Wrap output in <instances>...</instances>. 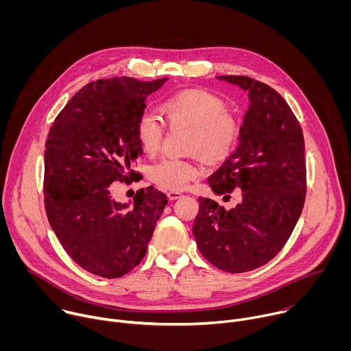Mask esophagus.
Instances as JSON below:
<instances>
[{"label":"esophagus","instance_id":"obj_1","mask_svg":"<svg viewBox=\"0 0 351 351\" xmlns=\"http://www.w3.org/2000/svg\"><path fill=\"white\" fill-rule=\"evenodd\" d=\"M167 195H168L169 199H178V198L182 197V193H179V191H169Z\"/></svg>","mask_w":351,"mask_h":351}]
</instances>
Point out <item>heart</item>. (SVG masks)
<instances>
[{
  "label": "heart",
  "mask_w": 351,
  "mask_h": 351,
  "mask_svg": "<svg viewBox=\"0 0 351 351\" xmlns=\"http://www.w3.org/2000/svg\"><path fill=\"white\" fill-rule=\"evenodd\" d=\"M160 111L169 125L190 128V148L210 160H222L234 145L236 122L225 112L221 99L206 90L179 91L162 101ZM136 133L143 152L154 156L164 137L161 122L152 114H144L137 121ZM198 173V165L190 160L164 158L148 175L158 187L178 191L186 189Z\"/></svg>",
  "instance_id": "heart-1"
}]
</instances>
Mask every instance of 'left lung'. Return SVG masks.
I'll list each match as a JSON object with an SVG mask.
<instances>
[{
    "mask_svg": "<svg viewBox=\"0 0 351 351\" xmlns=\"http://www.w3.org/2000/svg\"><path fill=\"white\" fill-rule=\"evenodd\" d=\"M248 94L239 145L208 176L215 194L239 189L232 210L198 197L197 247L217 268L240 274L269 263L286 244L306 198L304 137L293 111L269 86L247 76H218ZM226 197V195H225Z\"/></svg>",
    "mask_w": 351,
    "mask_h": 351,
    "instance_id": "1",
    "label": "left lung"
}]
</instances>
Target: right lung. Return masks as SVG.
I'll list each match as a JSON object with an SVG mask.
<instances>
[{
  "instance_id": "add662e5",
  "label": "right lung",
  "mask_w": 351,
  "mask_h": 351,
  "mask_svg": "<svg viewBox=\"0 0 351 351\" xmlns=\"http://www.w3.org/2000/svg\"><path fill=\"white\" fill-rule=\"evenodd\" d=\"M168 77L103 79L80 88L56 118L44 153L48 222L71 258L90 274L114 279L141 263L168 197L149 186L133 202L112 197L130 182L141 153L136 126L145 98Z\"/></svg>"
}]
</instances>
